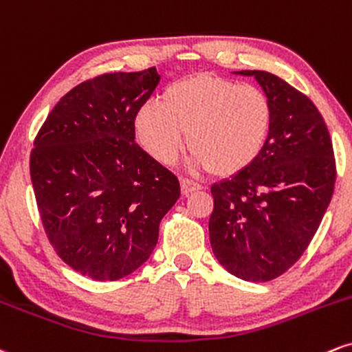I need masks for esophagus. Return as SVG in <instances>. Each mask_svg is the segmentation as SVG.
I'll use <instances>...</instances> for the list:
<instances>
[{"instance_id": "obj_1", "label": "esophagus", "mask_w": 352, "mask_h": 352, "mask_svg": "<svg viewBox=\"0 0 352 352\" xmlns=\"http://www.w3.org/2000/svg\"><path fill=\"white\" fill-rule=\"evenodd\" d=\"M201 189V184L194 183V181L188 179V177H183L181 179V192L184 194V196H188V194H191L194 191H199Z\"/></svg>"}]
</instances>
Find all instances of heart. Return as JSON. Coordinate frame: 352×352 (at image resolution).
<instances>
[{
  "label": "heart",
  "instance_id": "heart-1",
  "mask_svg": "<svg viewBox=\"0 0 352 352\" xmlns=\"http://www.w3.org/2000/svg\"><path fill=\"white\" fill-rule=\"evenodd\" d=\"M274 109L262 89L199 74L171 84L135 118L136 138L153 160L173 164L184 150L191 166L217 176L247 169L265 148Z\"/></svg>",
  "mask_w": 352,
  "mask_h": 352
}]
</instances>
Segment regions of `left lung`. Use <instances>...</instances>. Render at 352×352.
Segmentation results:
<instances>
[{
  "label": "left lung",
  "mask_w": 352,
  "mask_h": 352,
  "mask_svg": "<svg viewBox=\"0 0 352 352\" xmlns=\"http://www.w3.org/2000/svg\"><path fill=\"white\" fill-rule=\"evenodd\" d=\"M254 76L274 109L272 130L249 168L212 184L209 239L229 274L268 282L295 265L315 237L336 183L331 136L305 94L265 70Z\"/></svg>",
  "instance_id": "left-lung-1"
}]
</instances>
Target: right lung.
<instances>
[{
    "mask_svg": "<svg viewBox=\"0 0 352 352\" xmlns=\"http://www.w3.org/2000/svg\"><path fill=\"white\" fill-rule=\"evenodd\" d=\"M156 67L103 74L74 87L45 118L31 181L45 235L70 268L107 282L142 267L181 196L177 177L135 143V118Z\"/></svg>",
    "mask_w": 352,
    "mask_h": 352,
    "instance_id": "right-lung-1",
    "label": "right lung"
}]
</instances>
